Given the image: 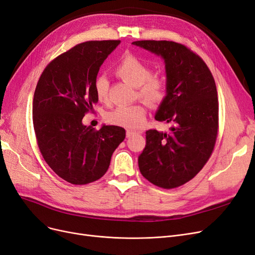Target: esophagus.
I'll use <instances>...</instances> for the list:
<instances>
[{"mask_svg":"<svg viewBox=\"0 0 255 255\" xmlns=\"http://www.w3.org/2000/svg\"><path fill=\"white\" fill-rule=\"evenodd\" d=\"M136 134L135 131H132V130H127L126 131V137H131L132 135Z\"/></svg>","mask_w":255,"mask_h":255,"instance_id":"obj_1","label":"esophagus"}]
</instances>
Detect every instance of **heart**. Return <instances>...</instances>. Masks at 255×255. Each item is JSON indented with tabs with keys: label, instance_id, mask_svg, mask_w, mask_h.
Masks as SVG:
<instances>
[{
	"label": "heart",
	"instance_id": "1",
	"mask_svg": "<svg viewBox=\"0 0 255 255\" xmlns=\"http://www.w3.org/2000/svg\"><path fill=\"white\" fill-rule=\"evenodd\" d=\"M119 77L137 88V97L150 107H156L166 98V83L157 77H152V68L137 56H124L116 69ZM97 98L102 103L109 102V80L101 75L94 84ZM107 123L127 129H139L146 122V110L140 104L120 106L106 115Z\"/></svg>",
	"mask_w": 255,
	"mask_h": 255
}]
</instances>
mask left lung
<instances>
[{"label": "left lung", "instance_id": "8db88e82", "mask_svg": "<svg viewBox=\"0 0 255 255\" xmlns=\"http://www.w3.org/2000/svg\"><path fill=\"white\" fill-rule=\"evenodd\" d=\"M132 45L165 63L166 98L154 119L172 127L169 132L146 131L138 168L150 183L171 189L193 178L212 153L219 127L215 82L205 62L182 44L136 41Z\"/></svg>", "mask_w": 255, "mask_h": 255}]
</instances>
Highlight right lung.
I'll list each match as a JSON object with an SVG mask.
<instances>
[{"mask_svg":"<svg viewBox=\"0 0 255 255\" xmlns=\"http://www.w3.org/2000/svg\"><path fill=\"white\" fill-rule=\"evenodd\" d=\"M121 41L79 44L54 59L37 82L32 102L33 128L45 162L66 182L85 185L108 170L112 153L124 140L125 129L83 124L93 109L98 73Z\"/></svg>","mask_w":255,"mask_h":255,"instance_id":"1","label":"right lung"}]
</instances>
